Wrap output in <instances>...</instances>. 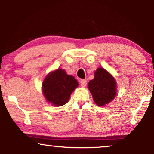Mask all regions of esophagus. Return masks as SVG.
I'll return each instance as SVG.
<instances>
[{
  "label": "esophagus",
  "mask_w": 154,
  "mask_h": 154,
  "mask_svg": "<svg viewBox=\"0 0 154 154\" xmlns=\"http://www.w3.org/2000/svg\"><path fill=\"white\" fill-rule=\"evenodd\" d=\"M80 84H81V87H85L86 84H87V82H86L85 80L81 79V81H80Z\"/></svg>",
  "instance_id": "obj_1"
}]
</instances>
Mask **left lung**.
<instances>
[{
	"label": "left lung",
	"mask_w": 154,
	"mask_h": 154,
	"mask_svg": "<svg viewBox=\"0 0 154 154\" xmlns=\"http://www.w3.org/2000/svg\"><path fill=\"white\" fill-rule=\"evenodd\" d=\"M116 83L114 79L104 69L98 68L94 73V78L88 83L94 102L98 106L109 104L116 94Z\"/></svg>",
	"instance_id": "1"
}]
</instances>
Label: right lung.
<instances>
[{
  "mask_svg": "<svg viewBox=\"0 0 154 154\" xmlns=\"http://www.w3.org/2000/svg\"><path fill=\"white\" fill-rule=\"evenodd\" d=\"M79 85L72 75H68L62 69L50 73L43 83V92L48 102L60 106L68 102L71 94Z\"/></svg>",
  "mask_w": 154,
  "mask_h": 154,
  "instance_id": "1",
  "label": "right lung"
}]
</instances>
